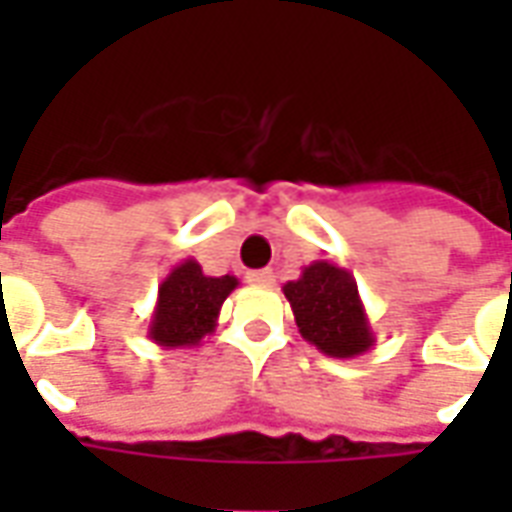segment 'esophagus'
Wrapping results in <instances>:
<instances>
[{
	"instance_id": "esophagus-1",
	"label": "esophagus",
	"mask_w": 512,
	"mask_h": 512,
	"mask_svg": "<svg viewBox=\"0 0 512 512\" xmlns=\"http://www.w3.org/2000/svg\"><path fill=\"white\" fill-rule=\"evenodd\" d=\"M249 282L260 285V288H271L274 285V271L271 268H260V271H249Z\"/></svg>"
}]
</instances>
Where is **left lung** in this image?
Segmentation results:
<instances>
[{"label": "left lung", "instance_id": "obj_1", "mask_svg": "<svg viewBox=\"0 0 512 512\" xmlns=\"http://www.w3.org/2000/svg\"><path fill=\"white\" fill-rule=\"evenodd\" d=\"M299 334L321 354L354 359L376 345L354 274L329 260L301 268V277L282 285Z\"/></svg>", "mask_w": 512, "mask_h": 512}]
</instances>
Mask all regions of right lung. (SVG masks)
Here are the masks:
<instances>
[{
	"mask_svg": "<svg viewBox=\"0 0 512 512\" xmlns=\"http://www.w3.org/2000/svg\"><path fill=\"white\" fill-rule=\"evenodd\" d=\"M238 288V279L208 277L194 257L180 260L158 285L147 337L161 348H194L213 334L224 299Z\"/></svg>",
	"mask_w": 512,
	"mask_h": 512,
	"instance_id": "right-lung-1",
	"label": "right lung"
}]
</instances>
